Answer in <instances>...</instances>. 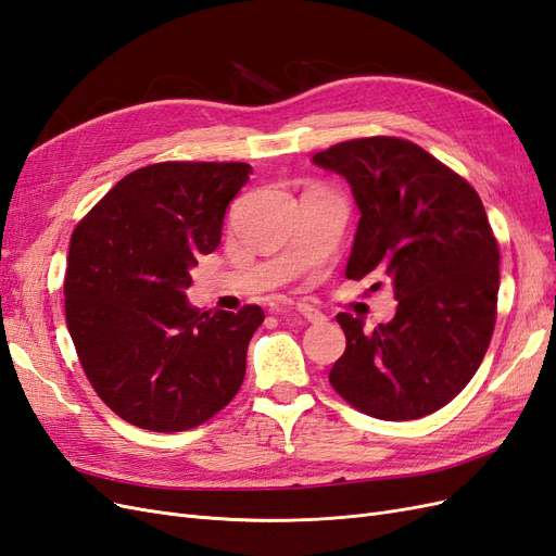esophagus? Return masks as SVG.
<instances>
[{"label":"esophagus","instance_id":"1","mask_svg":"<svg viewBox=\"0 0 556 556\" xmlns=\"http://www.w3.org/2000/svg\"><path fill=\"white\" fill-rule=\"evenodd\" d=\"M294 311H296L301 317H306L308 323H323V319H325L323 313H319V311L313 308V306H308V304H296Z\"/></svg>","mask_w":556,"mask_h":556}]
</instances>
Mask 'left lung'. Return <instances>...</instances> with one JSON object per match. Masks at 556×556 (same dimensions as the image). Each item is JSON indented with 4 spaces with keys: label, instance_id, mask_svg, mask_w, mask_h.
Wrapping results in <instances>:
<instances>
[{
    "label": "left lung",
    "instance_id": "obj_1",
    "mask_svg": "<svg viewBox=\"0 0 556 556\" xmlns=\"http://www.w3.org/2000/svg\"><path fill=\"white\" fill-rule=\"evenodd\" d=\"M313 162L350 182L362 213L345 276H384L399 301L371 333L359 317L336 315L348 345L329 382L378 419L435 413L476 376L494 333L498 245L482 201L406 139H352Z\"/></svg>",
    "mask_w": 556,
    "mask_h": 556
}]
</instances>
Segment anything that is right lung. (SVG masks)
<instances>
[{
	"mask_svg": "<svg viewBox=\"0 0 556 556\" xmlns=\"http://www.w3.org/2000/svg\"><path fill=\"white\" fill-rule=\"evenodd\" d=\"M243 162H160L127 174L72 233L64 276L66 327L94 392L148 431L204 425L237 396L245 352L264 323L190 306L199 255L223 239Z\"/></svg>",
	"mask_w": 556,
	"mask_h": 556,
	"instance_id": "1",
	"label": "right lung"
}]
</instances>
